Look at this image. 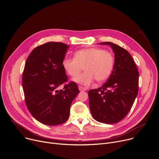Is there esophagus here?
I'll return each mask as SVG.
<instances>
[{"label":"esophagus","instance_id":"1","mask_svg":"<svg viewBox=\"0 0 159 159\" xmlns=\"http://www.w3.org/2000/svg\"><path fill=\"white\" fill-rule=\"evenodd\" d=\"M79 89L80 91H86V90L85 88H84V87L82 86H79Z\"/></svg>","mask_w":159,"mask_h":159}]
</instances>
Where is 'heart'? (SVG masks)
I'll return each instance as SVG.
<instances>
[{
  "label": "heart",
  "mask_w": 159,
  "mask_h": 159,
  "mask_svg": "<svg viewBox=\"0 0 159 159\" xmlns=\"http://www.w3.org/2000/svg\"><path fill=\"white\" fill-rule=\"evenodd\" d=\"M115 64L113 54L107 50L98 48H89L77 51L74 58H65L63 68L72 77H77L82 70L85 72L75 79V81L89 86L95 79L102 82L110 76Z\"/></svg>",
  "instance_id": "1"
}]
</instances>
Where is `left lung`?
<instances>
[{
	"instance_id": "8db88e82",
	"label": "left lung",
	"mask_w": 159,
	"mask_h": 159,
	"mask_svg": "<svg viewBox=\"0 0 159 159\" xmlns=\"http://www.w3.org/2000/svg\"><path fill=\"white\" fill-rule=\"evenodd\" d=\"M100 44L111 47L115 64L107 82L98 89L88 91L89 105L97 121L115 124L128 114L135 102L139 91V73L127 50L110 42Z\"/></svg>"
}]
</instances>
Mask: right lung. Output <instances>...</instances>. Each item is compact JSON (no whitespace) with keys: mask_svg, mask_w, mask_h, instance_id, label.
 Segmentation results:
<instances>
[{"mask_svg":"<svg viewBox=\"0 0 159 159\" xmlns=\"http://www.w3.org/2000/svg\"><path fill=\"white\" fill-rule=\"evenodd\" d=\"M70 46L49 42L36 47L25 63L22 75L28 109L39 122L56 126L68 119L71 104L80 92L77 83H68L62 62ZM63 89L58 90L61 85Z\"/></svg>","mask_w":159,"mask_h":159,"instance_id":"1","label":"right lung"}]
</instances>
